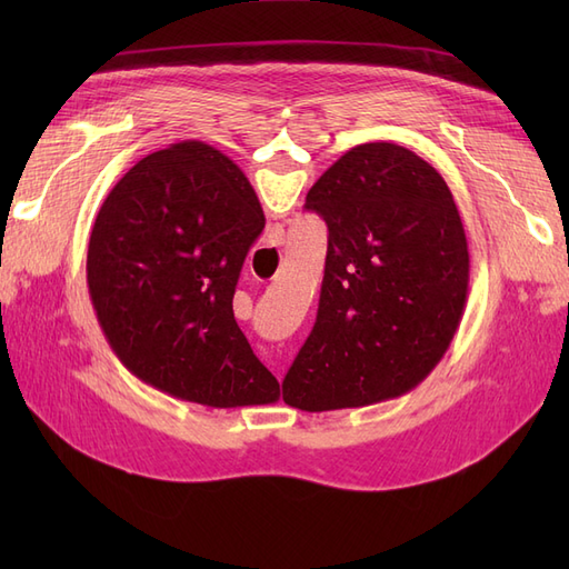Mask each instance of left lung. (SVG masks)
Listing matches in <instances>:
<instances>
[{
	"label": "left lung",
	"mask_w": 569,
	"mask_h": 569,
	"mask_svg": "<svg viewBox=\"0 0 569 569\" xmlns=\"http://www.w3.org/2000/svg\"><path fill=\"white\" fill-rule=\"evenodd\" d=\"M306 209L330 234L318 318L282 399L306 412L399 399L439 366L468 303L451 189L416 151L368 142L325 170Z\"/></svg>",
	"instance_id": "obj_1"
}]
</instances>
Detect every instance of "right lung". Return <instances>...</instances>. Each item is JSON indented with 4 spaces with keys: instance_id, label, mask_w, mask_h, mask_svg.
<instances>
[{
    "instance_id": "add662e5",
    "label": "right lung",
    "mask_w": 569,
    "mask_h": 569,
    "mask_svg": "<svg viewBox=\"0 0 569 569\" xmlns=\"http://www.w3.org/2000/svg\"><path fill=\"white\" fill-rule=\"evenodd\" d=\"M263 228L242 168L199 140L149 153L116 182L90 234L88 287L101 332L137 380L211 408L280 399L232 311Z\"/></svg>"
}]
</instances>
